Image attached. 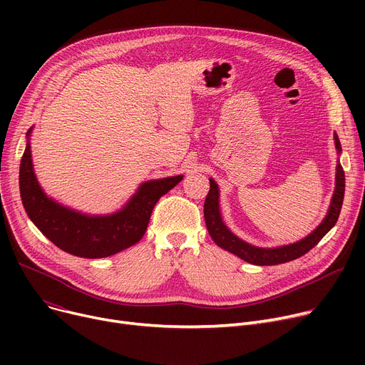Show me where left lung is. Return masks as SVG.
I'll list each match as a JSON object with an SVG mask.
<instances>
[{"label": "left lung", "instance_id": "left-lung-1", "mask_svg": "<svg viewBox=\"0 0 365 365\" xmlns=\"http://www.w3.org/2000/svg\"><path fill=\"white\" fill-rule=\"evenodd\" d=\"M334 142H336L337 152H340L341 146H340V140L337 138V134H334ZM343 197H344V171L339 163L337 173H336V189H334V195L331 200L329 215L325 216L322 223L315 229L311 235H308L296 244L284 245V247H278V248H259V247L250 245L229 231L220 217L219 187L213 179H210V190H208V194L205 197V202H204V219H205L208 234L212 235L213 241L219 247L234 253L235 256L241 257L242 260H245L248 263L260 264V266H271V264H279V263L294 260V259L306 255L309 250H312V248L322 240V237L336 225L339 215H340V210H341Z\"/></svg>", "mask_w": 365, "mask_h": 365}]
</instances>
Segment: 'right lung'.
<instances>
[{
    "label": "right lung",
    "instance_id": "right-lung-1",
    "mask_svg": "<svg viewBox=\"0 0 365 365\" xmlns=\"http://www.w3.org/2000/svg\"><path fill=\"white\" fill-rule=\"evenodd\" d=\"M180 180L182 176L149 180L121 212L99 217L76 213L46 197L32 170L29 142L19 170V187L29 219L61 250L86 259L112 256L140 241L153 205Z\"/></svg>",
    "mask_w": 365,
    "mask_h": 365
}]
</instances>
